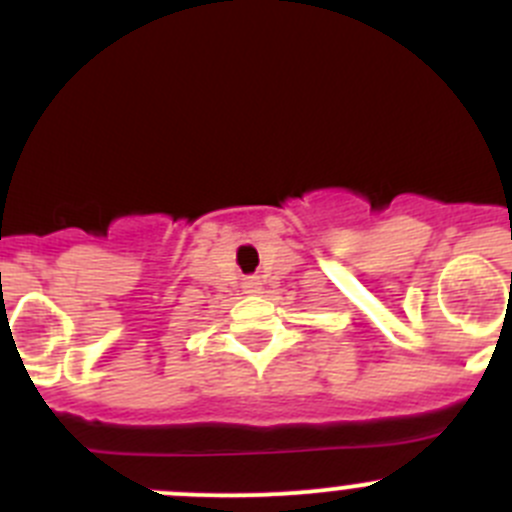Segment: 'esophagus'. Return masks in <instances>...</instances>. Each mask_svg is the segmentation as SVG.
Wrapping results in <instances>:
<instances>
[{"label": "esophagus", "mask_w": 512, "mask_h": 512, "mask_svg": "<svg viewBox=\"0 0 512 512\" xmlns=\"http://www.w3.org/2000/svg\"><path fill=\"white\" fill-rule=\"evenodd\" d=\"M260 280H257V278H252L250 280V283H247V290H250V293H257V290H260Z\"/></svg>", "instance_id": "obj_1"}]
</instances>
